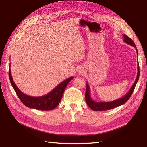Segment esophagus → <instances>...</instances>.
Wrapping results in <instances>:
<instances>
[{
    "instance_id": "obj_1",
    "label": "esophagus",
    "mask_w": 147,
    "mask_h": 147,
    "mask_svg": "<svg viewBox=\"0 0 147 147\" xmlns=\"http://www.w3.org/2000/svg\"><path fill=\"white\" fill-rule=\"evenodd\" d=\"M78 73L79 74H83L84 73V69L82 67H80L78 69Z\"/></svg>"
}]
</instances>
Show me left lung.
Wrapping results in <instances>:
<instances>
[{
  "label": "left lung",
  "mask_w": 147,
  "mask_h": 147,
  "mask_svg": "<svg viewBox=\"0 0 147 147\" xmlns=\"http://www.w3.org/2000/svg\"><path fill=\"white\" fill-rule=\"evenodd\" d=\"M124 42L126 43L127 44H129L134 47L136 49V53H137V57H138V51H137L136 47L135 44V43L133 41V40L131 39L129 37L126 36V35H124ZM138 58V57H137ZM139 64H138V72H137V76L135 80V82H134L133 86L129 90V91L127 92L126 94L123 96V97H121L119 99L115 100L114 101L111 102H95L93 100L91 96H90V86L88 85V83H86V93H85V100L87 105L89 106L90 109H92V110L95 111H107V110H110L111 109H113L115 107H117L118 106H120L121 105H123L128 100L130 96H131L132 93L135 90V88L136 86V85L137 82H138V79H139V76H140V69H139Z\"/></svg>",
  "instance_id": "obj_1"
}]
</instances>
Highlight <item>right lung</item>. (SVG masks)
Returning <instances> with one entry per match:
<instances>
[{"mask_svg":"<svg viewBox=\"0 0 147 147\" xmlns=\"http://www.w3.org/2000/svg\"><path fill=\"white\" fill-rule=\"evenodd\" d=\"M9 76L11 85L22 103L28 107L41 111L52 110L57 107L61 100L65 87L70 81L73 79V76L69 78L58 85L47 95L35 97L24 94L18 88L12 79L11 69H9Z\"/></svg>","mask_w":147,"mask_h":147,"instance_id":"add662e5","label":"right lung"}]
</instances>
